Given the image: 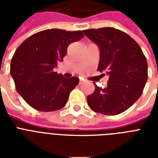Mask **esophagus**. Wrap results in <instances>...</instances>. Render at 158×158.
I'll use <instances>...</instances> for the list:
<instances>
[{
  "label": "esophagus",
  "mask_w": 158,
  "mask_h": 158,
  "mask_svg": "<svg viewBox=\"0 0 158 158\" xmlns=\"http://www.w3.org/2000/svg\"><path fill=\"white\" fill-rule=\"evenodd\" d=\"M84 79H79V84H84Z\"/></svg>",
  "instance_id": "1"
}]
</instances>
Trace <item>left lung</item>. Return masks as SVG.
I'll list each match as a JSON object with an SVG mask.
<instances>
[{"instance_id":"obj_1","label":"left lung","mask_w":158,"mask_h":158,"mask_svg":"<svg viewBox=\"0 0 158 158\" xmlns=\"http://www.w3.org/2000/svg\"><path fill=\"white\" fill-rule=\"evenodd\" d=\"M84 33L100 48L98 70L109 74L106 88L94 83L95 90L87 97L89 107L103 115L124 112L141 96L147 82L148 63L142 49L130 35L112 27Z\"/></svg>"}]
</instances>
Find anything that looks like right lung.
Wrapping results in <instances>:
<instances>
[{"instance_id":"right-lung-1","label":"right lung","mask_w":158,"mask_h":158,"mask_svg":"<svg viewBox=\"0 0 158 158\" xmlns=\"http://www.w3.org/2000/svg\"><path fill=\"white\" fill-rule=\"evenodd\" d=\"M81 31L46 29L28 37L16 49L10 62L15 89L31 107L54 111L65 106L79 84L53 70L66 55L68 46L84 37Z\"/></svg>"}]
</instances>
